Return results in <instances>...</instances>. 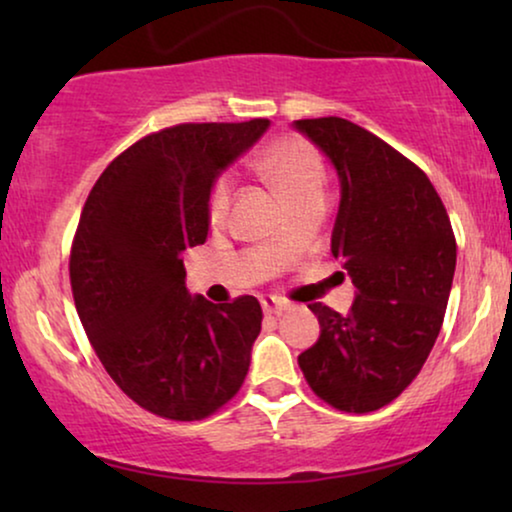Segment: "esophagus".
Returning a JSON list of instances; mask_svg holds the SVG:
<instances>
[{
	"label": "esophagus",
	"instance_id": "esophagus-1",
	"mask_svg": "<svg viewBox=\"0 0 512 512\" xmlns=\"http://www.w3.org/2000/svg\"><path fill=\"white\" fill-rule=\"evenodd\" d=\"M261 305H263L265 314H275V317H279V314L286 310V303H284V300H279V298H263Z\"/></svg>",
	"mask_w": 512,
	"mask_h": 512
}]
</instances>
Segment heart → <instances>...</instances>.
I'll return each mask as SVG.
<instances>
[{"instance_id":"heart-1","label":"heart","mask_w":512,"mask_h":512,"mask_svg":"<svg viewBox=\"0 0 512 512\" xmlns=\"http://www.w3.org/2000/svg\"><path fill=\"white\" fill-rule=\"evenodd\" d=\"M258 170L263 172L265 179L277 186V191L284 195L293 212L300 207L324 202V163L305 139H277L258 160ZM230 198H233V177L228 172H221L212 181L207 195V219L212 226H221L226 221Z\"/></svg>"}]
</instances>
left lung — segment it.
I'll return each mask as SVG.
<instances>
[{
	"mask_svg": "<svg viewBox=\"0 0 512 512\" xmlns=\"http://www.w3.org/2000/svg\"><path fill=\"white\" fill-rule=\"evenodd\" d=\"M293 125L338 170L331 254L356 286L349 314L310 305L321 335L298 366L321 401L363 415L401 396L429 359L450 298L457 240L429 177L394 146L338 116Z\"/></svg>",
	"mask_w": 512,
	"mask_h": 512,
	"instance_id": "8db88e82",
	"label": "left lung"
}]
</instances>
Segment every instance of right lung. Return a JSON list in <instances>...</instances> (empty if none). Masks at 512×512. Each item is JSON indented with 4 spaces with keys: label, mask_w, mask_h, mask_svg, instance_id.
<instances>
[{
    "label": "right lung",
    "mask_w": 512,
    "mask_h": 512,
    "mask_svg": "<svg viewBox=\"0 0 512 512\" xmlns=\"http://www.w3.org/2000/svg\"><path fill=\"white\" fill-rule=\"evenodd\" d=\"M268 125L151 132L111 160L83 205L69 254L76 312L111 380L158 417L214 415L247 377L261 303L188 296L181 251L205 244L209 186Z\"/></svg>",
    "instance_id": "right-lung-1"
}]
</instances>
